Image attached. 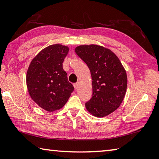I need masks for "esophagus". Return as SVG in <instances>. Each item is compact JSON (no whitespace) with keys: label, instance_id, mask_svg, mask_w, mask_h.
Here are the masks:
<instances>
[{"label":"esophagus","instance_id":"34e87169","mask_svg":"<svg viewBox=\"0 0 159 159\" xmlns=\"http://www.w3.org/2000/svg\"><path fill=\"white\" fill-rule=\"evenodd\" d=\"M79 83H74V88L75 89H78V88H79Z\"/></svg>","mask_w":159,"mask_h":159}]
</instances>
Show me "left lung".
Listing matches in <instances>:
<instances>
[{
  "label": "left lung",
  "instance_id": "obj_1",
  "mask_svg": "<svg viewBox=\"0 0 159 159\" xmlns=\"http://www.w3.org/2000/svg\"><path fill=\"white\" fill-rule=\"evenodd\" d=\"M75 52L87 64L92 76L93 97L85 103L86 109L94 116H106L124 99L128 83L124 67L111 50L100 45H80Z\"/></svg>",
  "mask_w": 159,
  "mask_h": 159
}]
</instances>
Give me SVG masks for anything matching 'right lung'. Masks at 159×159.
<instances>
[{"instance_id": "right-lung-1", "label": "right lung", "mask_w": 159, "mask_h": 159, "mask_svg": "<svg viewBox=\"0 0 159 159\" xmlns=\"http://www.w3.org/2000/svg\"><path fill=\"white\" fill-rule=\"evenodd\" d=\"M69 50L65 45H51L38 54L28 68L26 85L29 95L45 111L62 108L74 90L62 67Z\"/></svg>"}]
</instances>
